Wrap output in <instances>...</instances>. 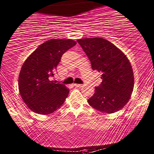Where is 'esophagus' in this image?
Masks as SVG:
<instances>
[{"mask_svg": "<svg viewBox=\"0 0 154 154\" xmlns=\"http://www.w3.org/2000/svg\"><path fill=\"white\" fill-rule=\"evenodd\" d=\"M74 85L76 87H84V85H82V84H74Z\"/></svg>", "mask_w": 154, "mask_h": 154, "instance_id": "34e87169", "label": "esophagus"}]
</instances>
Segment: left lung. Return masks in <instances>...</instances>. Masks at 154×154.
I'll return each mask as SVG.
<instances>
[{
  "label": "left lung",
  "instance_id": "8db88e82",
  "mask_svg": "<svg viewBox=\"0 0 154 154\" xmlns=\"http://www.w3.org/2000/svg\"><path fill=\"white\" fill-rule=\"evenodd\" d=\"M91 62L93 70L102 73L101 84L95 88L88 103L101 112L114 113L129 101L134 90V73L125 54L105 38L77 40Z\"/></svg>",
  "mask_w": 154,
  "mask_h": 154
}]
</instances>
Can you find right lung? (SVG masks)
Returning a JSON list of instances; mask_svg holds the SVG:
<instances>
[{
    "label": "right lung",
    "mask_w": 154,
    "mask_h": 154,
    "mask_svg": "<svg viewBox=\"0 0 154 154\" xmlns=\"http://www.w3.org/2000/svg\"><path fill=\"white\" fill-rule=\"evenodd\" d=\"M76 44L72 39H49L40 45L24 61L19 74L18 87L30 110L41 115L51 114L64 103L69 89L51 78L62 54Z\"/></svg>",
    "instance_id": "obj_1"
}]
</instances>
